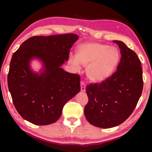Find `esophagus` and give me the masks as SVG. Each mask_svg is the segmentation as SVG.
<instances>
[{
  "label": "esophagus",
  "instance_id": "obj_1",
  "mask_svg": "<svg viewBox=\"0 0 152 152\" xmlns=\"http://www.w3.org/2000/svg\"><path fill=\"white\" fill-rule=\"evenodd\" d=\"M81 90L82 92H84L86 91V84L83 81L81 82Z\"/></svg>",
  "mask_w": 152,
  "mask_h": 152
}]
</instances>
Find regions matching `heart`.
Segmentation results:
<instances>
[{
	"instance_id": "heart-1",
	"label": "heart",
	"mask_w": 152,
	"mask_h": 152,
	"mask_svg": "<svg viewBox=\"0 0 152 152\" xmlns=\"http://www.w3.org/2000/svg\"><path fill=\"white\" fill-rule=\"evenodd\" d=\"M69 61L77 70L80 69V64L87 66L88 78L94 82H102L109 78L116 70L120 53L116 47L89 42L78 47L76 56H71Z\"/></svg>"
}]
</instances>
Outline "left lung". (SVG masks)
<instances>
[{
	"mask_svg": "<svg viewBox=\"0 0 152 152\" xmlns=\"http://www.w3.org/2000/svg\"><path fill=\"white\" fill-rule=\"evenodd\" d=\"M121 60L116 71L100 83L87 85L88 98L84 114L91 124L99 128H112L129 117L143 90L142 68L137 53L120 41Z\"/></svg>",
	"mask_w": 152,
	"mask_h": 152,
	"instance_id": "left-lung-1",
	"label": "left lung"
}]
</instances>
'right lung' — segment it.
Segmentation results:
<instances>
[{
  "label": "right lung",
  "mask_w": 152,
  "mask_h": 152,
  "mask_svg": "<svg viewBox=\"0 0 152 152\" xmlns=\"http://www.w3.org/2000/svg\"><path fill=\"white\" fill-rule=\"evenodd\" d=\"M78 39L74 34L33 36L13 54L8 74V89L18 114L36 125H48L61 117L64 106L81 91L79 75L61 68ZM43 64L39 73L30 61Z\"/></svg>",
  "instance_id": "right-lung-1"
}]
</instances>
